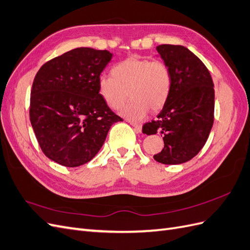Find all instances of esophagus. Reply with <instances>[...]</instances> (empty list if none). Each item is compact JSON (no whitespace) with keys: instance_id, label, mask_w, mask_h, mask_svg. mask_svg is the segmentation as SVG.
Wrapping results in <instances>:
<instances>
[{"instance_id":"34e87169","label":"esophagus","mask_w":250,"mask_h":250,"mask_svg":"<svg viewBox=\"0 0 250 250\" xmlns=\"http://www.w3.org/2000/svg\"><path fill=\"white\" fill-rule=\"evenodd\" d=\"M129 123L135 127V130H136V132H141V125L140 124H137V123H134V121H129Z\"/></svg>"}]
</instances>
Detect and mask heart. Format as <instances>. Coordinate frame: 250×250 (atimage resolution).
<instances>
[{
	"instance_id": "1",
	"label": "heart",
	"mask_w": 250,
	"mask_h": 250,
	"mask_svg": "<svg viewBox=\"0 0 250 250\" xmlns=\"http://www.w3.org/2000/svg\"><path fill=\"white\" fill-rule=\"evenodd\" d=\"M99 92L112 108L118 109L129 97L133 101L125 105L123 114L133 120L144 117L147 108L161 109L170 89V74L167 66L160 61L131 56L112 69V76L99 78Z\"/></svg>"
}]
</instances>
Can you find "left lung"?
Returning <instances> with one entry per match:
<instances>
[{"instance_id": "left-lung-1", "label": "left lung", "mask_w": 250, "mask_h": 250, "mask_svg": "<svg viewBox=\"0 0 250 250\" xmlns=\"http://www.w3.org/2000/svg\"><path fill=\"white\" fill-rule=\"evenodd\" d=\"M157 51L167 66L170 89L156 120L146 123L142 132H159L165 147L154 159L163 165H180L201 151L213 125L215 90L208 68L188 48L160 45Z\"/></svg>"}]
</instances>
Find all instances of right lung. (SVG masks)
<instances>
[{
  "label": "right lung",
  "mask_w": 250,
  "mask_h": 250,
  "mask_svg": "<svg viewBox=\"0 0 250 250\" xmlns=\"http://www.w3.org/2000/svg\"><path fill=\"white\" fill-rule=\"evenodd\" d=\"M108 50L75 48L47 62L34 77L30 123L49 159L75 167L94 158L113 124L121 119L99 94Z\"/></svg>",
  "instance_id": "1"
}]
</instances>
